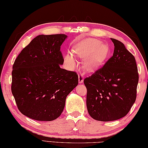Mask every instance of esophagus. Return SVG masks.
Listing matches in <instances>:
<instances>
[{
  "label": "esophagus",
  "mask_w": 148,
  "mask_h": 148,
  "mask_svg": "<svg viewBox=\"0 0 148 148\" xmlns=\"http://www.w3.org/2000/svg\"><path fill=\"white\" fill-rule=\"evenodd\" d=\"M84 74H82V73H79V83H82L84 81Z\"/></svg>",
  "instance_id": "1"
}]
</instances>
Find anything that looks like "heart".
I'll return each mask as SVG.
<instances>
[{
    "instance_id": "heart-1",
    "label": "heart",
    "mask_w": 148,
    "mask_h": 148,
    "mask_svg": "<svg viewBox=\"0 0 148 148\" xmlns=\"http://www.w3.org/2000/svg\"><path fill=\"white\" fill-rule=\"evenodd\" d=\"M73 51L75 56L85 58V66L88 69H93L105 60L108 54V49L101 42L97 40H89L75 47ZM65 60L71 66L77 64L73 54L68 53Z\"/></svg>"
}]
</instances>
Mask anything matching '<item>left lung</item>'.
I'll return each instance as SVG.
<instances>
[{"label": "left lung", "instance_id": "8db88e82", "mask_svg": "<svg viewBox=\"0 0 148 148\" xmlns=\"http://www.w3.org/2000/svg\"><path fill=\"white\" fill-rule=\"evenodd\" d=\"M114 44L113 56L91 76L84 79L89 114L98 121H113L125 116L136 99L139 74L133 55L121 42Z\"/></svg>", "mask_w": 148, "mask_h": 148}]
</instances>
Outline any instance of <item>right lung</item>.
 Masks as SVG:
<instances>
[{"instance_id": "right-lung-1", "label": "right lung", "mask_w": 148, "mask_h": 148, "mask_svg": "<svg viewBox=\"0 0 148 148\" xmlns=\"http://www.w3.org/2000/svg\"><path fill=\"white\" fill-rule=\"evenodd\" d=\"M64 34L35 37L24 48L12 67L11 91L19 110L38 121L59 116L67 96L78 84L76 73L60 67Z\"/></svg>"}]
</instances>
